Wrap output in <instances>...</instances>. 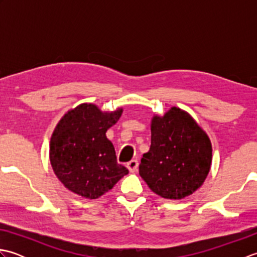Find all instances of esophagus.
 Here are the masks:
<instances>
[{
	"mask_svg": "<svg viewBox=\"0 0 257 257\" xmlns=\"http://www.w3.org/2000/svg\"><path fill=\"white\" fill-rule=\"evenodd\" d=\"M127 168L129 169L130 172H137L138 170V161L137 160H132L127 163Z\"/></svg>",
	"mask_w": 257,
	"mask_h": 257,
	"instance_id": "esophagus-1",
	"label": "esophagus"
}]
</instances>
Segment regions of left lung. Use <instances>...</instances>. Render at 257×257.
Masks as SVG:
<instances>
[{"instance_id":"8db88e82","label":"left lung","mask_w":257,"mask_h":257,"mask_svg":"<svg viewBox=\"0 0 257 257\" xmlns=\"http://www.w3.org/2000/svg\"><path fill=\"white\" fill-rule=\"evenodd\" d=\"M210 139L190 114L172 107L151 123L150 150L144 154L139 174L165 199L180 200L198 190L210 171Z\"/></svg>"}]
</instances>
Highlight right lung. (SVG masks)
<instances>
[{
  "instance_id": "right-lung-1",
  "label": "right lung",
  "mask_w": 257,
  "mask_h": 257,
  "mask_svg": "<svg viewBox=\"0 0 257 257\" xmlns=\"http://www.w3.org/2000/svg\"><path fill=\"white\" fill-rule=\"evenodd\" d=\"M121 112L122 109L101 112L95 105L83 103L58 122L51 138L50 159L59 181L69 191L97 199L128 174L106 137Z\"/></svg>"
}]
</instances>
